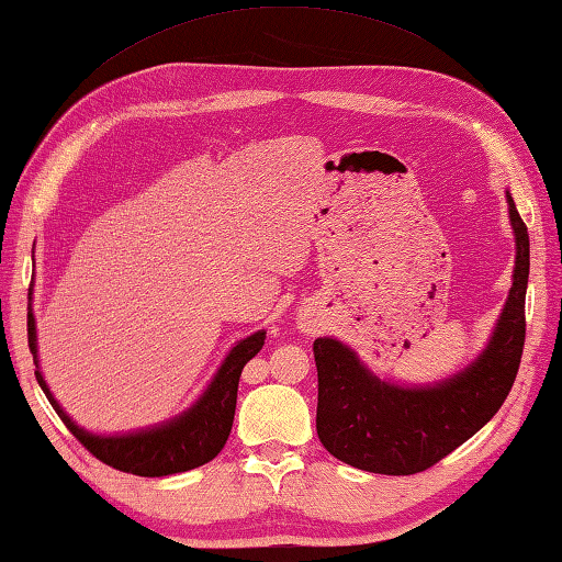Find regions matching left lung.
<instances>
[{
  "label": "left lung",
  "mask_w": 562,
  "mask_h": 562,
  "mask_svg": "<svg viewBox=\"0 0 562 562\" xmlns=\"http://www.w3.org/2000/svg\"><path fill=\"white\" fill-rule=\"evenodd\" d=\"M515 234L513 286L486 347L464 369L428 385L375 375L349 345L318 337V438L333 458L363 472L407 476L434 467L484 428L515 383L525 347L529 234L505 191Z\"/></svg>",
  "instance_id": "obj_1"
}]
</instances>
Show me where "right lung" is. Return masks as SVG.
<instances>
[{"instance_id": "add662e5", "label": "right lung", "mask_w": 562, "mask_h": 562, "mask_svg": "<svg viewBox=\"0 0 562 562\" xmlns=\"http://www.w3.org/2000/svg\"><path fill=\"white\" fill-rule=\"evenodd\" d=\"M263 345L266 330H258L234 345L225 361L220 363L213 381L203 390V395L179 416H172V419L148 428L128 430V434H93V430L78 426L61 409L57 397L52 395L41 371V359H37L35 313L33 308H29V347L35 361V378L41 383L45 397L49 400L52 409L59 414V419L67 424L71 434L100 462L136 476H169L189 472V469L211 462L225 448L234 422V409H237L241 369L263 349Z\"/></svg>"}]
</instances>
